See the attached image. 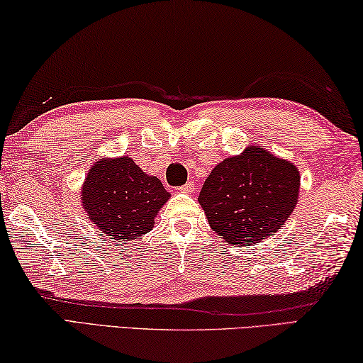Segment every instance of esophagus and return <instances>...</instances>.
<instances>
[{"label": "esophagus", "mask_w": 363, "mask_h": 363, "mask_svg": "<svg viewBox=\"0 0 363 363\" xmlns=\"http://www.w3.org/2000/svg\"><path fill=\"white\" fill-rule=\"evenodd\" d=\"M180 191L185 193V194H191L194 191V182H188L185 185L180 186Z\"/></svg>", "instance_id": "obj_1"}]
</instances>
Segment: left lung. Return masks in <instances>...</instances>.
Returning <instances> with one entry per match:
<instances>
[{
	"label": "left lung",
	"mask_w": 363,
	"mask_h": 363,
	"mask_svg": "<svg viewBox=\"0 0 363 363\" xmlns=\"http://www.w3.org/2000/svg\"><path fill=\"white\" fill-rule=\"evenodd\" d=\"M300 182L294 162L249 145L215 165L198 201L225 242L247 247L281 230L296 207Z\"/></svg>",
	"instance_id": "8db88e82"
}]
</instances>
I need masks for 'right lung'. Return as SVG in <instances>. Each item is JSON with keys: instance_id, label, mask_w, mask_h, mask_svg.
I'll return each instance as SVG.
<instances>
[{"instance_id": "obj_1", "label": "right lung", "mask_w": 363, "mask_h": 363, "mask_svg": "<svg viewBox=\"0 0 363 363\" xmlns=\"http://www.w3.org/2000/svg\"><path fill=\"white\" fill-rule=\"evenodd\" d=\"M169 198L161 180L143 172L130 156L97 159L81 186L87 218L118 242L150 233Z\"/></svg>"}]
</instances>
